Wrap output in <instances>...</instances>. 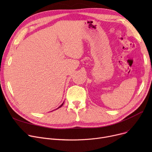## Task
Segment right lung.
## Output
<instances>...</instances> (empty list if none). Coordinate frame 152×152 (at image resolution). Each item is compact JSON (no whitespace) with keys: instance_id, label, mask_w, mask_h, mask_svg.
<instances>
[{"instance_id":"obj_1","label":"right lung","mask_w":152,"mask_h":152,"mask_svg":"<svg viewBox=\"0 0 152 152\" xmlns=\"http://www.w3.org/2000/svg\"><path fill=\"white\" fill-rule=\"evenodd\" d=\"M63 103H64V102H63V103H62V104H61V105H60V107H58V108H57V109H55V110H57V109H58V108H60V107H62V105H63Z\"/></svg>"}]
</instances>
